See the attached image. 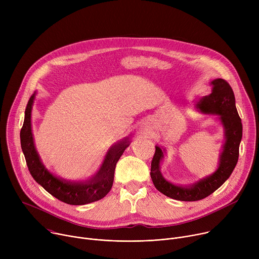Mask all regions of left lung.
<instances>
[{
  "instance_id": "obj_1",
  "label": "left lung",
  "mask_w": 259,
  "mask_h": 259,
  "mask_svg": "<svg viewBox=\"0 0 259 259\" xmlns=\"http://www.w3.org/2000/svg\"><path fill=\"white\" fill-rule=\"evenodd\" d=\"M213 88L209 95L203 96L197 107L205 114L218 115L226 129V143L220 155L217 170L194 183L193 186H176L167 181L161 174L160 163L164 157L161 147L156 146L152 161L151 177L156 189L163 195L178 201L194 202L205 199L226 182L234 171L239 158V147L242 139L243 127L236 107V99L231 85L224 79L211 82Z\"/></svg>"
}]
</instances>
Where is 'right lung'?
<instances>
[{"mask_svg": "<svg viewBox=\"0 0 259 259\" xmlns=\"http://www.w3.org/2000/svg\"><path fill=\"white\" fill-rule=\"evenodd\" d=\"M32 94L25 107L23 126L20 131L21 149L25 157L27 168L33 179L56 199L69 205H85L104 198L113 187L116 165L123 155L129 140L125 139L108 150L99 171L85 182H68L53 176L41 163L33 144L30 126Z\"/></svg>", "mask_w": 259, "mask_h": 259, "instance_id": "obj_1", "label": "right lung"}]
</instances>
